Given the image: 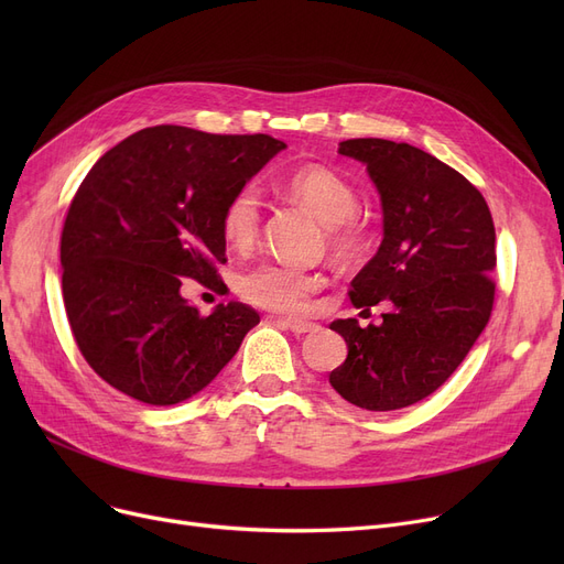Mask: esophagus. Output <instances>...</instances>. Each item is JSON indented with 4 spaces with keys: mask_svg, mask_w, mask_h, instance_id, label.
Masks as SVG:
<instances>
[{
    "mask_svg": "<svg viewBox=\"0 0 564 564\" xmlns=\"http://www.w3.org/2000/svg\"><path fill=\"white\" fill-rule=\"evenodd\" d=\"M279 327H283V329H290L292 334H297V336H302V334H311V332H315L317 329V324H313V322H304V319H294V317H272Z\"/></svg>",
    "mask_w": 564,
    "mask_h": 564,
    "instance_id": "obj_1",
    "label": "esophagus"
}]
</instances>
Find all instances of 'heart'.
Returning a JSON list of instances; mask_svg holds the SVG:
<instances>
[{
  "instance_id": "obj_1",
  "label": "heart",
  "mask_w": 564,
  "mask_h": 564,
  "mask_svg": "<svg viewBox=\"0 0 564 564\" xmlns=\"http://www.w3.org/2000/svg\"><path fill=\"white\" fill-rule=\"evenodd\" d=\"M279 187L288 198L308 207L324 224L327 242L336 258L354 262L370 251V230L366 224L354 219L359 196L345 175L329 166L311 164L288 173ZM260 219L262 203L258 189L253 185L235 189L219 215L224 242L232 251H249L260 235ZM322 285L324 276L319 272L285 262H260L235 281L240 297L251 306L290 315L306 313L313 294H317Z\"/></svg>"
}]
</instances>
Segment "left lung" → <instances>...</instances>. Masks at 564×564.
Wrapping results in <instances>:
<instances>
[{"mask_svg": "<svg viewBox=\"0 0 564 564\" xmlns=\"http://www.w3.org/2000/svg\"><path fill=\"white\" fill-rule=\"evenodd\" d=\"M340 155L368 166L383 210L377 256L354 276L357 308L387 300L381 324L336 319L347 359L329 381L351 404L393 411L448 381L494 308L496 230L485 196L453 166L416 145L347 139Z\"/></svg>", "mask_w": 564, "mask_h": 564, "instance_id": "1", "label": "left lung"}]
</instances>
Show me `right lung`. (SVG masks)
<instances>
[{
	"instance_id": "add662e5",
	"label": "right lung",
	"mask_w": 564,
	"mask_h": 564,
	"mask_svg": "<svg viewBox=\"0 0 564 564\" xmlns=\"http://www.w3.org/2000/svg\"><path fill=\"white\" fill-rule=\"evenodd\" d=\"M283 148L270 134L155 126L86 173L62 230V288L82 357L109 387L169 406L235 357L260 315L235 302L203 315L181 285L228 290L221 207Z\"/></svg>"
}]
</instances>
